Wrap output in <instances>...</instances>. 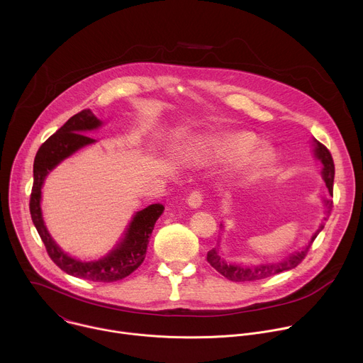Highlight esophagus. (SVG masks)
<instances>
[{"label": "esophagus", "instance_id": "obj_1", "mask_svg": "<svg viewBox=\"0 0 363 363\" xmlns=\"http://www.w3.org/2000/svg\"><path fill=\"white\" fill-rule=\"evenodd\" d=\"M202 201H203V192H202L201 189H194V191L189 194V196L186 198L188 205H191L192 208H198V206H201Z\"/></svg>", "mask_w": 363, "mask_h": 363}]
</instances>
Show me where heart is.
Returning <instances> with one entry per match:
<instances>
[{
    "label": "heart",
    "instance_id": "b5f03b06",
    "mask_svg": "<svg viewBox=\"0 0 363 363\" xmlns=\"http://www.w3.org/2000/svg\"><path fill=\"white\" fill-rule=\"evenodd\" d=\"M257 140L250 133H238L233 135L230 138H225L223 140H216V142H208L205 145V147L213 152H220V153H231V155H244L250 152L255 146ZM273 157V152L269 147H262L258 150L254 157L250 161V167L255 168L258 165H264L267 164Z\"/></svg>",
    "mask_w": 363,
    "mask_h": 363
}]
</instances>
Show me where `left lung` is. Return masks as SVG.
<instances>
[{"instance_id":"8db88e82","label":"left lung","mask_w":363,"mask_h":363,"mask_svg":"<svg viewBox=\"0 0 363 363\" xmlns=\"http://www.w3.org/2000/svg\"><path fill=\"white\" fill-rule=\"evenodd\" d=\"M315 152L316 157L322 161L323 164V179L326 182V186L329 189L330 196H333V179H335V164H333V158L329 152V149L320 143L319 140H315ZM325 205H326V216H330V211L333 208V199L328 198L325 199ZM326 220V218H325ZM323 230V225H320V228L313 234V237L310 238V242L301 250L297 251L294 254H291L287 260L277 263V264H264V266H257V267H241V266H234V264H227L224 263L223 258L218 255L217 250H211L206 254V262L211 264V267H214L220 274H223L225 279L235 281V283H244V281H257V280H263L272 276H276L279 273L291 270L294 267H297L303 260L304 257L307 255L310 247H312L315 238L319 235V233Z\"/></svg>"}]
</instances>
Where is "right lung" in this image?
Listing matches in <instances>:
<instances>
[{
    "instance_id": "obj_1",
    "label": "right lung",
    "mask_w": 363,
    "mask_h": 363,
    "mask_svg": "<svg viewBox=\"0 0 363 363\" xmlns=\"http://www.w3.org/2000/svg\"><path fill=\"white\" fill-rule=\"evenodd\" d=\"M100 123L101 122L89 109H84L72 116L56 133L51 135L40 146L34 160V182L30 195V214L40 238L45 245L48 257L59 269L83 280L112 283L128 277L143 263L150 234L155 223L165 210L164 205L152 203L146 206L145 210L136 213L123 241L111 254L103 257L101 260L89 263L74 260L73 257H69L55 244L45 230L40 208L41 186L48 171L70 157L77 149L93 143L94 139L83 135V132L96 129L100 126Z\"/></svg>"
}]
</instances>
